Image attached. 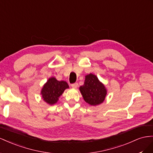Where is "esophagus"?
<instances>
[{"mask_svg": "<svg viewBox=\"0 0 153 153\" xmlns=\"http://www.w3.org/2000/svg\"><path fill=\"white\" fill-rule=\"evenodd\" d=\"M71 86L74 88H77V86H78V83H77V82H75V83L72 84Z\"/></svg>", "mask_w": 153, "mask_h": 153, "instance_id": "obj_1", "label": "esophagus"}]
</instances>
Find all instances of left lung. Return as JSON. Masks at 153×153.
Masks as SVG:
<instances>
[{"label": "left lung", "instance_id": "1", "mask_svg": "<svg viewBox=\"0 0 153 153\" xmlns=\"http://www.w3.org/2000/svg\"><path fill=\"white\" fill-rule=\"evenodd\" d=\"M79 90L85 101L91 106L102 103L107 94L105 86L92 74L85 76L84 85L79 87Z\"/></svg>", "mask_w": 153, "mask_h": 153}]
</instances>
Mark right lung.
Here are the masks:
<instances>
[{
    "label": "right lung",
    "instance_id": "add662e5",
    "mask_svg": "<svg viewBox=\"0 0 153 153\" xmlns=\"http://www.w3.org/2000/svg\"><path fill=\"white\" fill-rule=\"evenodd\" d=\"M68 88L69 86L66 81H59L54 77H50L42 89V99L47 104L53 105L58 102L65 90Z\"/></svg>",
    "mask_w": 153,
    "mask_h": 153
}]
</instances>
